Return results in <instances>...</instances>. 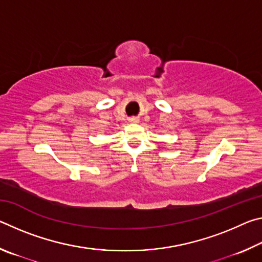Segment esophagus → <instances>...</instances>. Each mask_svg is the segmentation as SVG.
<instances>
[{
	"label": "esophagus",
	"instance_id": "34e87169",
	"mask_svg": "<svg viewBox=\"0 0 262 262\" xmlns=\"http://www.w3.org/2000/svg\"><path fill=\"white\" fill-rule=\"evenodd\" d=\"M129 122H130V123H137V122H139V120H137L136 118H130V119H129Z\"/></svg>",
	"mask_w": 262,
	"mask_h": 262
}]
</instances>
